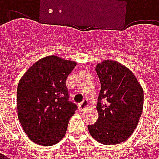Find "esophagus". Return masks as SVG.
Returning a JSON list of instances; mask_svg holds the SVG:
<instances>
[{"mask_svg": "<svg viewBox=\"0 0 159 159\" xmlns=\"http://www.w3.org/2000/svg\"><path fill=\"white\" fill-rule=\"evenodd\" d=\"M88 107H89V102H88V100H84L82 103L79 104V109L81 111H83Z\"/></svg>", "mask_w": 159, "mask_h": 159, "instance_id": "obj_1", "label": "esophagus"}]
</instances>
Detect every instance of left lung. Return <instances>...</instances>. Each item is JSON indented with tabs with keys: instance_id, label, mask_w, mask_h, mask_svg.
I'll use <instances>...</instances> for the list:
<instances>
[{
	"instance_id": "obj_1",
	"label": "left lung",
	"mask_w": 159,
	"mask_h": 159,
	"mask_svg": "<svg viewBox=\"0 0 159 159\" xmlns=\"http://www.w3.org/2000/svg\"><path fill=\"white\" fill-rule=\"evenodd\" d=\"M100 89L97 111L99 117L88 129L93 139L104 145H116L133 134L141 116L142 87L126 66L113 60L97 64Z\"/></svg>"
}]
</instances>
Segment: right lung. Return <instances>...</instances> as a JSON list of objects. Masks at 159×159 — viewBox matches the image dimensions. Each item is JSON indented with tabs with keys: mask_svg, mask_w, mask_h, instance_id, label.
Here are the masks:
<instances>
[{
	"mask_svg": "<svg viewBox=\"0 0 159 159\" xmlns=\"http://www.w3.org/2000/svg\"><path fill=\"white\" fill-rule=\"evenodd\" d=\"M76 63L47 56L30 67L17 89L18 117L29 139L37 145H55L65 136L76 104L69 101L66 81Z\"/></svg>",
	"mask_w": 159,
	"mask_h": 159,
	"instance_id": "1",
	"label": "right lung"
}]
</instances>
